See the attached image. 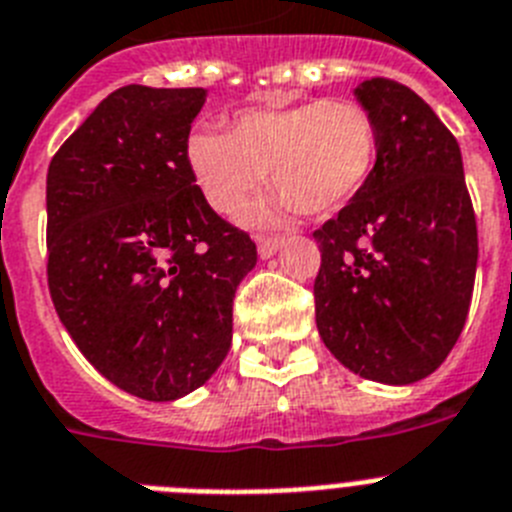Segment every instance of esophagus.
<instances>
[{
    "mask_svg": "<svg viewBox=\"0 0 512 512\" xmlns=\"http://www.w3.org/2000/svg\"><path fill=\"white\" fill-rule=\"evenodd\" d=\"M283 242H286L283 237H260L257 239V255H260L262 260H268V257H273L275 252L281 250Z\"/></svg>",
    "mask_w": 512,
    "mask_h": 512,
    "instance_id": "esophagus-1",
    "label": "esophagus"
}]
</instances>
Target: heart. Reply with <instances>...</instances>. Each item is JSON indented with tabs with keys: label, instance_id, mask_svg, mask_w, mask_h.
<instances>
[{
	"label": "heart",
	"instance_id": "b5f03b06",
	"mask_svg": "<svg viewBox=\"0 0 512 512\" xmlns=\"http://www.w3.org/2000/svg\"><path fill=\"white\" fill-rule=\"evenodd\" d=\"M188 164L203 198L221 216H237L270 182L281 190L252 208V224H278L286 213H332L366 188L379 157V131L350 100H306L286 108H252L229 133L195 131Z\"/></svg>",
	"mask_w": 512,
	"mask_h": 512
}]
</instances>
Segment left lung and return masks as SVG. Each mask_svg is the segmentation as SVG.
Listing matches in <instances>:
<instances>
[{
	"label": "left lung",
	"instance_id": "obj_1",
	"mask_svg": "<svg viewBox=\"0 0 512 512\" xmlns=\"http://www.w3.org/2000/svg\"><path fill=\"white\" fill-rule=\"evenodd\" d=\"M355 100L376 123L366 188L314 231L317 330L345 368L407 386L446 361L469 314L477 219L459 141L420 95L366 79Z\"/></svg>",
	"mask_w": 512,
	"mask_h": 512
}]
</instances>
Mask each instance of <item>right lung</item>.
<instances>
[{"mask_svg":"<svg viewBox=\"0 0 512 512\" xmlns=\"http://www.w3.org/2000/svg\"><path fill=\"white\" fill-rule=\"evenodd\" d=\"M208 92L128 84L64 141L46 177L48 288L97 371L175 402L231 348V304L257 247L208 206L188 136Z\"/></svg>","mask_w":512,"mask_h":512,"instance_id":"add662e5","label":"right lung"}]
</instances>
